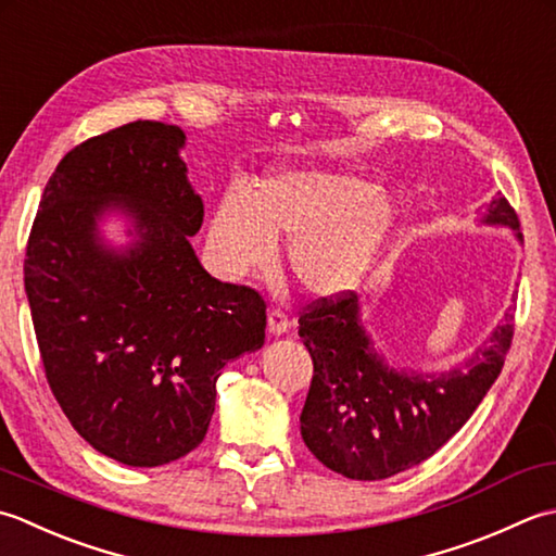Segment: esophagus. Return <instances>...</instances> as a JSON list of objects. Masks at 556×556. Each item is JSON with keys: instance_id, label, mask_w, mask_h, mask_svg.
Instances as JSON below:
<instances>
[{"instance_id": "1", "label": "esophagus", "mask_w": 556, "mask_h": 556, "mask_svg": "<svg viewBox=\"0 0 556 556\" xmlns=\"http://www.w3.org/2000/svg\"><path fill=\"white\" fill-rule=\"evenodd\" d=\"M288 326H290L288 312L280 309V307H270V312H268V333L280 336V333L288 331Z\"/></svg>"}]
</instances>
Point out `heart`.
Segmentation results:
<instances>
[{"label": "heart", "mask_w": 556, "mask_h": 556, "mask_svg": "<svg viewBox=\"0 0 556 556\" xmlns=\"http://www.w3.org/2000/svg\"><path fill=\"white\" fill-rule=\"evenodd\" d=\"M393 203L365 179L328 169H280L252 194L228 189L208 225V254L220 274L268 270L276 242L290 240L292 276L314 294H336L365 276L387 242Z\"/></svg>", "instance_id": "heart-1"}]
</instances>
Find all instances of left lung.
<instances>
[{"label": "left lung", "mask_w": 556, "mask_h": 556, "mask_svg": "<svg viewBox=\"0 0 556 556\" xmlns=\"http://www.w3.org/2000/svg\"><path fill=\"white\" fill-rule=\"evenodd\" d=\"M486 223L518 230V215L502 194ZM300 338L314 374L300 425L307 448L350 480H387L446 444L502 374L514 341V314L466 367L439 377L395 371L374 353L357 319V294L343 290L300 312Z\"/></svg>", "instance_id": "left-lung-1"}]
</instances>
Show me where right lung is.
Here are the masks:
<instances>
[{
  "instance_id": "obj_1",
  "label": "right lung",
  "mask_w": 556,
  "mask_h": 556,
  "mask_svg": "<svg viewBox=\"0 0 556 556\" xmlns=\"http://www.w3.org/2000/svg\"><path fill=\"white\" fill-rule=\"evenodd\" d=\"M175 124L139 119L78 143L42 191L24 280L45 377L72 427L124 466L155 468L194 451L230 359L264 345L266 302L211 278L189 237L203 203ZM110 205L137 218L124 257L94 240Z\"/></svg>"
}]
</instances>
